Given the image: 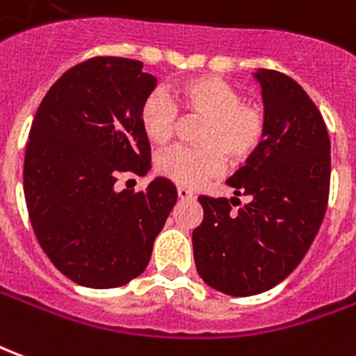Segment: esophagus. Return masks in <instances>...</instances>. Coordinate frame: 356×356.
Masks as SVG:
<instances>
[{"label":"esophagus","instance_id":"esophagus-1","mask_svg":"<svg viewBox=\"0 0 356 356\" xmlns=\"http://www.w3.org/2000/svg\"><path fill=\"white\" fill-rule=\"evenodd\" d=\"M178 197H180V199H191V197H193V193H191L188 188H184V186H178Z\"/></svg>","mask_w":356,"mask_h":356}]
</instances>
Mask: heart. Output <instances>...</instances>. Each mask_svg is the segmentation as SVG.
<instances>
[{
    "label": "heart",
    "mask_w": 356,
    "mask_h": 356,
    "mask_svg": "<svg viewBox=\"0 0 356 356\" xmlns=\"http://www.w3.org/2000/svg\"><path fill=\"white\" fill-rule=\"evenodd\" d=\"M178 111L205 117L195 147H172L161 153L155 168L180 186H199L226 168V161L245 163L261 149L266 138V113L254 102L241 99L234 84L218 76H193L172 88L170 97L149 92L140 103L138 120L153 145L174 138Z\"/></svg>",
    "instance_id": "b5f03b06"
}]
</instances>
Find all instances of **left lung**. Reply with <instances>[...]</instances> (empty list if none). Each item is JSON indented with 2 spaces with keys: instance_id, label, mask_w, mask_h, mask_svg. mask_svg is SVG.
<instances>
[{
  "instance_id": "obj_1",
  "label": "left lung",
  "mask_w": 356,
  "mask_h": 356,
  "mask_svg": "<svg viewBox=\"0 0 356 356\" xmlns=\"http://www.w3.org/2000/svg\"><path fill=\"white\" fill-rule=\"evenodd\" d=\"M266 138L232 176L238 197L199 195L203 222L193 230L199 276L234 297L263 293L303 261L324 220L330 195V136L318 107L278 70L261 69Z\"/></svg>"
}]
</instances>
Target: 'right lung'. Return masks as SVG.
I'll return each mask as SVG.
<instances>
[{
    "instance_id": "1",
    "label": "right lung",
    "mask_w": 356,
    "mask_h": 356,
    "mask_svg": "<svg viewBox=\"0 0 356 356\" xmlns=\"http://www.w3.org/2000/svg\"><path fill=\"white\" fill-rule=\"evenodd\" d=\"M157 78L143 63L93 57L45 93L24 153V199L40 245L67 278L111 289L138 278L176 205V188L155 178L117 191L120 174H147L149 140L138 109Z\"/></svg>"
}]
</instances>
